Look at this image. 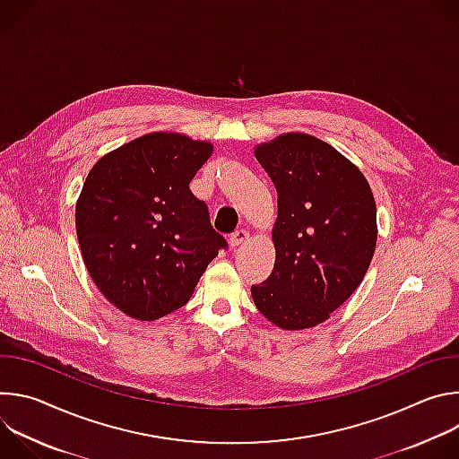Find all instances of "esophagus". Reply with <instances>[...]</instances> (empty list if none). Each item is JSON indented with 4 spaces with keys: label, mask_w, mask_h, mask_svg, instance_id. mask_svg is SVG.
<instances>
[{
    "label": "esophagus",
    "mask_w": 459,
    "mask_h": 459,
    "mask_svg": "<svg viewBox=\"0 0 459 459\" xmlns=\"http://www.w3.org/2000/svg\"><path fill=\"white\" fill-rule=\"evenodd\" d=\"M248 239V232L245 230V229H239V230H236L230 238H229V243H230V247H239V245H243L245 241Z\"/></svg>",
    "instance_id": "34e87169"
}]
</instances>
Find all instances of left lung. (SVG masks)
Wrapping results in <instances>:
<instances>
[{
  "mask_svg": "<svg viewBox=\"0 0 459 459\" xmlns=\"http://www.w3.org/2000/svg\"><path fill=\"white\" fill-rule=\"evenodd\" d=\"M254 156L276 186L278 218L274 271L252 285V299L280 329H310L367 274L377 239L374 195L351 160L305 133L259 143Z\"/></svg>",
  "mask_w": 459,
  "mask_h": 459,
  "instance_id": "left-lung-1",
  "label": "left lung"
}]
</instances>
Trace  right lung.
Instances as JSON below:
<instances>
[{
	"label": "right lung",
	"mask_w": 459,
	"mask_h": 459,
	"mask_svg": "<svg viewBox=\"0 0 459 459\" xmlns=\"http://www.w3.org/2000/svg\"><path fill=\"white\" fill-rule=\"evenodd\" d=\"M214 147L151 133L101 156L76 204L85 267L123 314L152 321L183 307L227 247L188 183Z\"/></svg>",
	"instance_id": "obj_1"
}]
</instances>
